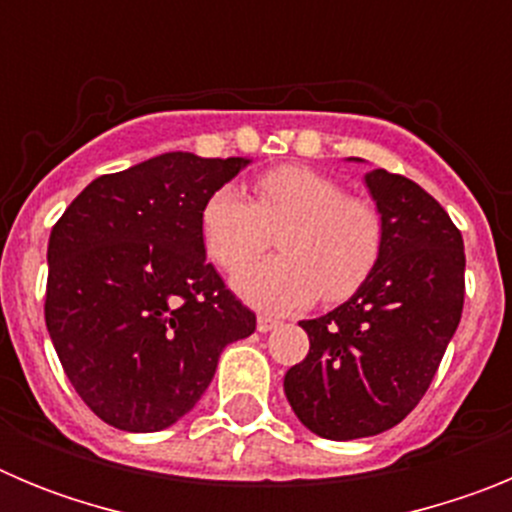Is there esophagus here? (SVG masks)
I'll return each mask as SVG.
<instances>
[{"instance_id": "obj_1", "label": "esophagus", "mask_w": 512, "mask_h": 512, "mask_svg": "<svg viewBox=\"0 0 512 512\" xmlns=\"http://www.w3.org/2000/svg\"><path fill=\"white\" fill-rule=\"evenodd\" d=\"M279 325L277 318H269V315H259V320H256V328H259V333H269V330H274Z\"/></svg>"}]
</instances>
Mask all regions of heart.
Returning a JSON list of instances; mask_svg holds the SVG:
<instances>
[{
    "mask_svg": "<svg viewBox=\"0 0 512 512\" xmlns=\"http://www.w3.org/2000/svg\"><path fill=\"white\" fill-rule=\"evenodd\" d=\"M253 202L241 189L220 187L200 212L210 259L240 271L280 230L282 257L260 262L233 279L235 292L269 312H292L315 300L356 295L382 259L384 220L366 200L307 166H277L253 182Z\"/></svg>",
    "mask_w": 512,
    "mask_h": 512,
    "instance_id": "b5f03b06",
    "label": "heart"
}]
</instances>
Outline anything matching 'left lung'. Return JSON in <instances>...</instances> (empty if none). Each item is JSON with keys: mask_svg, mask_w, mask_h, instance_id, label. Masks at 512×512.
I'll use <instances>...</instances> for the list:
<instances>
[{"mask_svg": "<svg viewBox=\"0 0 512 512\" xmlns=\"http://www.w3.org/2000/svg\"><path fill=\"white\" fill-rule=\"evenodd\" d=\"M384 220L377 269L328 315L302 320L310 351L284 374L305 428L330 441L400 423L436 377L464 307V241L449 212L400 174L364 176Z\"/></svg>", "mask_w": 512, "mask_h": 512, "instance_id": "1", "label": "left lung"}]
</instances>
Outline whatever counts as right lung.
<instances>
[{
  "label": "right lung",
  "mask_w": 512,
  "mask_h": 512,
  "mask_svg": "<svg viewBox=\"0 0 512 512\" xmlns=\"http://www.w3.org/2000/svg\"><path fill=\"white\" fill-rule=\"evenodd\" d=\"M248 158L174 151L94 179L48 241L45 325L97 418L164 431L197 405L256 315L205 261L200 212Z\"/></svg>",
  "instance_id": "right-lung-1"
}]
</instances>
